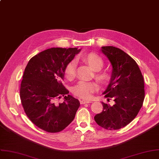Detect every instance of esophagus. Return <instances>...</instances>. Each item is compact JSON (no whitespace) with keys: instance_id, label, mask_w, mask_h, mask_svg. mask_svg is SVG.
<instances>
[{"instance_id":"34e87169","label":"esophagus","mask_w":159,"mask_h":159,"mask_svg":"<svg viewBox=\"0 0 159 159\" xmlns=\"http://www.w3.org/2000/svg\"><path fill=\"white\" fill-rule=\"evenodd\" d=\"M80 104H86V103H91L92 102H91V101H89V100H80Z\"/></svg>"}]
</instances>
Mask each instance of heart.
<instances>
[{
    "instance_id": "b5f03b06",
    "label": "heart",
    "mask_w": 159,
    "mask_h": 159,
    "mask_svg": "<svg viewBox=\"0 0 159 159\" xmlns=\"http://www.w3.org/2000/svg\"><path fill=\"white\" fill-rule=\"evenodd\" d=\"M82 59L86 62L94 71H96L95 78L102 85H107L110 83L112 79L111 73L106 70L100 71L104 66L103 60L100 56L94 53H89L84 55L82 57ZM76 65L75 60H71L66 65L65 69V74L68 79L71 80L75 77ZM98 89V87L96 82L80 81L74 87L73 92L78 97L89 99Z\"/></svg>"
}]
</instances>
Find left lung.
Masks as SVG:
<instances>
[{"label":"left lung","instance_id":"obj_1","mask_svg":"<svg viewBox=\"0 0 159 159\" xmlns=\"http://www.w3.org/2000/svg\"><path fill=\"white\" fill-rule=\"evenodd\" d=\"M109 59L112 79L103 92L105 98H113L111 105L102 102L103 111L94 117L97 123L107 130H118L129 124L139 112L144 99V83L135 61L122 50L112 46L102 47Z\"/></svg>","mask_w":159,"mask_h":159}]
</instances>
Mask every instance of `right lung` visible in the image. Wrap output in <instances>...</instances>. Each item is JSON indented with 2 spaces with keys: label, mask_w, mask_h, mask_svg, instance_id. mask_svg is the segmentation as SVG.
Listing matches in <instances>:
<instances>
[{
  "label": "right lung",
  "mask_w": 159,
  "mask_h": 159,
  "mask_svg": "<svg viewBox=\"0 0 159 159\" xmlns=\"http://www.w3.org/2000/svg\"><path fill=\"white\" fill-rule=\"evenodd\" d=\"M80 51L77 48H51L32 57L25 67L20 96L29 119L47 132L64 130L75 118L79 101L62 84L68 63ZM61 96L65 100L58 103Z\"/></svg>",
  "instance_id": "1"
}]
</instances>
